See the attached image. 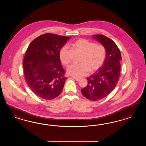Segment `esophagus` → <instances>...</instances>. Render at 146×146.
<instances>
[{"label": "esophagus", "mask_w": 146, "mask_h": 146, "mask_svg": "<svg viewBox=\"0 0 146 146\" xmlns=\"http://www.w3.org/2000/svg\"><path fill=\"white\" fill-rule=\"evenodd\" d=\"M73 78L74 79H75L76 81H79L80 80V78H75V77H73Z\"/></svg>", "instance_id": "obj_1"}]
</instances>
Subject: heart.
<instances>
[{
	"label": "heart",
	"mask_w": 146,
	"mask_h": 146,
	"mask_svg": "<svg viewBox=\"0 0 146 146\" xmlns=\"http://www.w3.org/2000/svg\"><path fill=\"white\" fill-rule=\"evenodd\" d=\"M73 46L82 53L80 60L81 63L72 65L68 70V73L76 77H82L89 72L97 71L102 66L106 60V50L102 44H96L94 42L84 38L75 40ZM59 58L62 64L67 66L70 63L68 51L66 46H63L59 51Z\"/></svg>",
	"instance_id": "obj_1"
}]
</instances>
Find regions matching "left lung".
Here are the masks:
<instances>
[{"instance_id":"8db88e82","label":"left lung","mask_w":146,"mask_h":146,"mask_svg":"<svg viewBox=\"0 0 146 146\" xmlns=\"http://www.w3.org/2000/svg\"><path fill=\"white\" fill-rule=\"evenodd\" d=\"M93 38L104 45L106 50V60L102 68L87 78V86L81 89L84 97L91 101H98L106 97L115 89L119 78L121 56L115 42L103 35H96Z\"/></svg>"}]
</instances>
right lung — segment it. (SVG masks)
Wrapping results in <instances>:
<instances>
[{
	"mask_svg": "<svg viewBox=\"0 0 146 146\" xmlns=\"http://www.w3.org/2000/svg\"><path fill=\"white\" fill-rule=\"evenodd\" d=\"M71 37L46 33L29 44L23 59L27 84L38 97L50 100L62 93L67 78L62 67L59 51Z\"/></svg>",
	"mask_w": 146,
	"mask_h": 146,
	"instance_id": "obj_1",
	"label": "right lung"
}]
</instances>
